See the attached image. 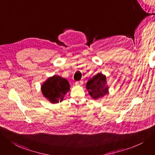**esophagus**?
Listing matches in <instances>:
<instances>
[{"label": "esophagus", "mask_w": 155, "mask_h": 155, "mask_svg": "<svg viewBox=\"0 0 155 155\" xmlns=\"http://www.w3.org/2000/svg\"><path fill=\"white\" fill-rule=\"evenodd\" d=\"M76 85L77 86H81L83 84V82L82 81H76Z\"/></svg>", "instance_id": "34e87169"}]
</instances>
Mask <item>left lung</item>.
<instances>
[{
  "label": "left lung",
  "instance_id": "1",
  "mask_svg": "<svg viewBox=\"0 0 155 155\" xmlns=\"http://www.w3.org/2000/svg\"><path fill=\"white\" fill-rule=\"evenodd\" d=\"M86 88L94 100L103 97L109 93L106 76L102 73L97 74L88 80L86 83Z\"/></svg>",
  "mask_w": 155,
  "mask_h": 155
}]
</instances>
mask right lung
<instances>
[{
    "mask_svg": "<svg viewBox=\"0 0 155 155\" xmlns=\"http://www.w3.org/2000/svg\"><path fill=\"white\" fill-rule=\"evenodd\" d=\"M70 84L67 80L62 77L54 75L47 79L41 85L42 94L53 104L61 102L67 93L70 90Z\"/></svg>",
    "mask_w": 155,
    "mask_h": 155,
    "instance_id": "1",
    "label": "right lung"
}]
</instances>
